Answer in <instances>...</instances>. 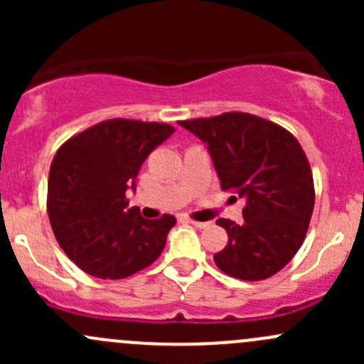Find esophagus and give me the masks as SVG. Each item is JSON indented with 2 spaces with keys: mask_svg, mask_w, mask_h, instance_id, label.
I'll list each match as a JSON object with an SVG mask.
<instances>
[{
  "mask_svg": "<svg viewBox=\"0 0 364 364\" xmlns=\"http://www.w3.org/2000/svg\"><path fill=\"white\" fill-rule=\"evenodd\" d=\"M186 223H192L193 227H197V229H204V227H208L209 223L208 222H197V220H190V218H185Z\"/></svg>",
  "mask_w": 364,
  "mask_h": 364,
  "instance_id": "1",
  "label": "esophagus"
}]
</instances>
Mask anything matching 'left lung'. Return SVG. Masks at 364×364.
I'll return each instance as SVG.
<instances>
[{
    "label": "left lung",
    "mask_w": 364,
    "mask_h": 364,
    "mask_svg": "<svg viewBox=\"0 0 364 364\" xmlns=\"http://www.w3.org/2000/svg\"><path fill=\"white\" fill-rule=\"evenodd\" d=\"M179 124L204 142L222 188L245 200L243 223L216 220L229 236L213 257L216 266L240 280L273 277L301 248L314 213V178L299 142L247 112Z\"/></svg>",
    "instance_id": "1"
}]
</instances>
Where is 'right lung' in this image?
Segmentation results:
<instances>
[{
    "instance_id": "right-lung-1",
    "label": "right lung",
    "mask_w": 364,
    "mask_h": 364,
    "mask_svg": "<svg viewBox=\"0 0 364 364\" xmlns=\"http://www.w3.org/2000/svg\"><path fill=\"white\" fill-rule=\"evenodd\" d=\"M174 128L109 119L68 139L49 172L47 211L58 243L84 273L127 278L160 257L176 218H142L128 208L141 165Z\"/></svg>"
}]
</instances>
